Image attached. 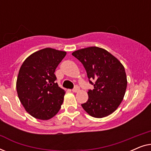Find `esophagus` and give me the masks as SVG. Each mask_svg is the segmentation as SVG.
I'll return each mask as SVG.
<instances>
[{
	"mask_svg": "<svg viewBox=\"0 0 151 151\" xmlns=\"http://www.w3.org/2000/svg\"><path fill=\"white\" fill-rule=\"evenodd\" d=\"M79 91H80V88H79V86H76L75 88H74L73 89H72V91H73V93H77Z\"/></svg>",
	"mask_w": 151,
	"mask_h": 151,
	"instance_id": "34e87169",
	"label": "esophagus"
}]
</instances>
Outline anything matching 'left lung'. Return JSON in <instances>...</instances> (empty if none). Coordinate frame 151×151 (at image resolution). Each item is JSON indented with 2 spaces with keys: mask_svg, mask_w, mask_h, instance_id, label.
<instances>
[{
  "mask_svg": "<svg viewBox=\"0 0 151 151\" xmlns=\"http://www.w3.org/2000/svg\"><path fill=\"white\" fill-rule=\"evenodd\" d=\"M72 55L84 65L88 79L96 81L93 89L88 91V99L82 104V108L96 118L111 115L121 104L127 89L123 65L109 51L98 47L79 49Z\"/></svg>",
  "mask_w": 151,
  "mask_h": 151,
  "instance_id": "obj_1",
  "label": "left lung"
}]
</instances>
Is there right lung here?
<instances>
[{
	"instance_id": "obj_1",
	"label": "right lung",
	"mask_w": 151,
	"mask_h": 151,
	"mask_svg": "<svg viewBox=\"0 0 151 151\" xmlns=\"http://www.w3.org/2000/svg\"><path fill=\"white\" fill-rule=\"evenodd\" d=\"M67 52L45 48L33 53L23 62L16 80L18 98L29 114L48 120L58 113L65 91L55 81V71Z\"/></svg>"
}]
</instances>
